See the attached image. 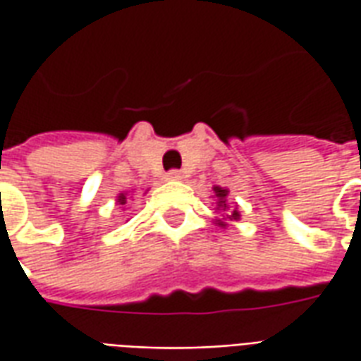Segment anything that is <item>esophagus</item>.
Masks as SVG:
<instances>
[{"label": "esophagus", "mask_w": 361, "mask_h": 361, "mask_svg": "<svg viewBox=\"0 0 361 361\" xmlns=\"http://www.w3.org/2000/svg\"><path fill=\"white\" fill-rule=\"evenodd\" d=\"M185 178V173L181 172V170H170L168 172V180H172V181H180Z\"/></svg>", "instance_id": "esophagus-1"}]
</instances>
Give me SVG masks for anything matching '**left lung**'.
Returning a JSON list of instances; mask_svg holds the SVG:
<instances>
[{"mask_svg": "<svg viewBox=\"0 0 361 361\" xmlns=\"http://www.w3.org/2000/svg\"><path fill=\"white\" fill-rule=\"evenodd\" d=\"M212 191H214V199H216V211H228L230 207H228L226 203V197H228V189L220 188V185H214L212 188ZM228 220H240V211L238 209H232L230 211V214H226ZM216 224H219L220 228H226V222L224 220L216 219Z\"/></svg>", "mask_w": 361, "mask_h": 361, "instance_id": "8db88e82", "label": "left lung"}]
</instances>
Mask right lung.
<instances>
[{
    "instance_id": "obj_1",
    "label": "right lung",
    "mask_w": 361,
    "mask_h": 361,
    "mask_svg": "<svg viewBox=\"0 0 361 361\" xmlns=\"http://www.w3.org/2000/svg\"><path fill=\"white\" fill-rule=\"evenodd\" d=\"M127 203V193H119L118 195V204H126Z\"/></svg>"
}]
</instances>
